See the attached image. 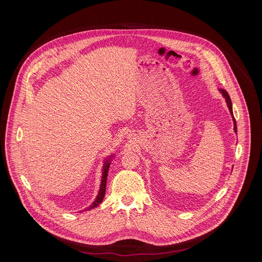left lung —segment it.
I'll return each mask as SVG.
<instances>
[{"mask_svg":"<svg viewBox=\"0 0 262 262\" xmlns=\"http://www.w3.org/2000/svg\"><path fill=\"white\" fill-rule=\"evenodd\" d=\"M219 91H220V93L223 95V97L225 98V100H226L227 106H228V108H229V112H230V114H231V116H232V120H233V129H234V133H237V126H236V121H235V119H234V116H233V111H232V102H231L230 96H229V94H228V92H227L226 90H224V89H219Z\"/></svg>","mask_w":262,"mask_h":262,"instance_id":"8db88e82","label":"left lung"}]
</instances>
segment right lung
Wrapping results in <instances>:
<instances>
[{"label":"right lung","instance_id":"right-lung-1","mask_svg":"<svg viewBox=\"0 0 262 262\" xmlns=\"http://www.w3.org/2000/svg\"><path fill=\"white\" fill-rule=\"evenodd\" d=\"M114 158V155H112L110 157H107L104 162H103V166H102V176H101V181H100V185H99V191L98 194L95 198V200L92 202V204L90 206H88L86 208V210H90L93 209L95 207H97L103 200V197L105 195V188H106V178H107V172H108V168L110 165L112 163V159Z\"/></svg>","mask_w":262,"mask_h":262}]
</instances>
